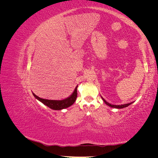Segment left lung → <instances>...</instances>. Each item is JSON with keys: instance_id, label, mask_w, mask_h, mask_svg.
<instances>
[{"instance_id": "1", "label": "left lung", "mask_w": 158, "mask_h": 158, "mask_svg": "<svg viewBox=\"0 0 158 158\" xmlns=\"http://www.w3.org/2000/svg\"><path fill=\"white\" fill-rule=\"evenodd\" d=\"M102 99L103 100V102H105V103H106V105H107V106H109V107H113V108H117V109H122V108H124V107H128V106H130V105L132 103H127V104H124V105H121V106H115V105H111L108 102H107L106 100H105L103 98H102Z\"/></svg>"}]
</instances>
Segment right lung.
<instances>
[{"label": "right lung", "mask_w": 158, "mask_h": 158, "mask_svg": "<svg viewBox=\"0 0 158 158\" xmlns=\"http://www.w3.org/2000/svg\"><path fill=\"white\" fill-rule=\"evenodd\" d=\"M77 87L75 88L74 92L72 94L67 98L63 100H52V99H46L38 97L35 94L33 93V96L37 99L41 103L45 104V106L53 110H61L63 109L67 108L73 105L77 98Z\"/></svg>", "instance_id": "add662e5"}]
</instances>
